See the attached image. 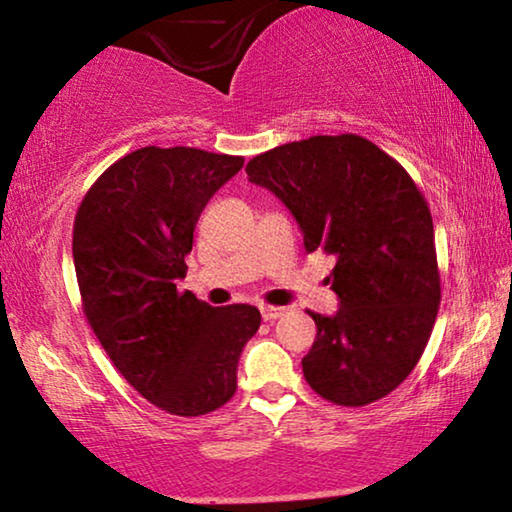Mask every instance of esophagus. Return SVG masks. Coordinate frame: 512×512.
I'll use <instances>...</instances> for the list:
<instances>
[{
  "label": "esophagus",
  "instance_id": "34e87169",
  "mask_svg": "<svg viewBox=\"0 0 512 512\" xmlns=\"http://www.w3.org/2000/svg\"><path fill=\"white\" fill-rule=\"evenodd\" d=\"M284 312H286L284 307H272V305H263V307H261V317H263L265 321H275V319L282 317Z\"/></svg>",
  "mask_w": 512,
  "mask_h": 512
}]
</instances>
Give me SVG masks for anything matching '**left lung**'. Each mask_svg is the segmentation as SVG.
<instances>
[{
  "label": "left lung",
  "mask_w": 512,
  "mask_h": 512,
  "mask_svg": "<svg viewBox=\"0 0 512 512\" xmlns=\"http://www.w3.org/2000/svg\"><path fill=\"white\" fill-rule=\"evenodd\" d=\"M249 181L284 202L305 251L335 258L333 317L310 312L317 338L303 373L321 398L359 408L417 366L440 305L433 221L410 174L359 135H317L251 158Z\"/></svg>",
  "instance_id": "8db88e82"
}]
</instances>
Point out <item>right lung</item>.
<instances>
[{
	"instance_id": "1",
	"label": "right lung",
	"mask_w": 512,
	"mask_h": 512,
	"mask_svg": "<svg viewBox=\"0 0 512 512\" xmlns=\"http://www.w3.org/2000/svg\"><path fill=\"white\" fill-rule=\"evenodd\" d=\"M242 156L144 146L90 186L74 219L83 312L125 380L160 410L198 417L237 389V361L261 326L254 305L212 307L179 293L209 198Z\"/></svg>"
}]
</instances>
